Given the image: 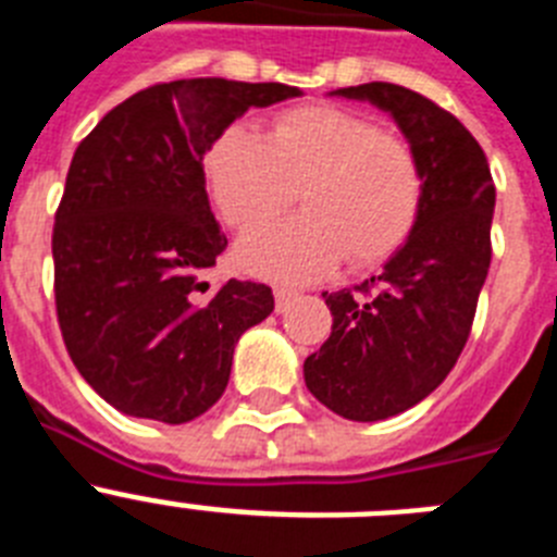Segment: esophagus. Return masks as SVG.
Returning a JSON list of instances; mask_svg holds the SVG:
<instances>
[{
    "label": "esophagus",
    "instance_id": "obj_1",
    "mask_svg": "<svg viewBox=\"0 0 557 557\" xmlns=\"http://www.w3.org/2000/svg\"><path fill=\"white\" fill-rule=\"evenodd\" d=\"M273 295H275V309H278V312H284V309L289 307V301H293V298H298V289L289 287V284H275Z\"/></svg>",
    "mask_w": 557,
    "mask_h": 557
}]
</instances>
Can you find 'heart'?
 Listing matches in <instances>:
<instances>
[{"label": "heart", "instance_id": "1", "mask_svg": "<svg viewBox=\"0 0 557 557\" xmlns=\"http://www.w3.org/2000/svg\"><path fill=\"white\" fill-rule=\"evenodd\" d=\"M225 223L250 234L278 220L301 191L304 214L250 236L243 262L287 278H312L346 256L368 268L407 243L424 203L410 145L376 122L332 106L284 111L268 139L248 125L220 133L206 156Z\"/></svg>", "mask_w": 557, "mask_h": 557}]
</instances>
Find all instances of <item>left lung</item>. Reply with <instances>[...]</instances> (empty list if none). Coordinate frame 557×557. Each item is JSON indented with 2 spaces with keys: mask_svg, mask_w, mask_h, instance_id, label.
Masks as SVG:
<instances>
[{
  "mask_svg": "<svg viewBox=\"0 0 557 557\" xmlns=\"http://www.w3.org/2000/svg\"><path fill=\"white\" fill-rule=\"evenodd\" d=\"M337 95L398 122L424 175V203L379 275L323 293L332 334L304 362L307 387L348 421H382L430 396L455 368L491 268L496 189L482 147L455 113L396 83Z\"/></svg>",
  "mask_w": 557,
  "mask_h": 557,
  "instance_id": "1",
  "label": "left lung"
}]
</instances>
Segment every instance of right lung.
<instances>
[{
  "label": "right lung",
  "mask_w": 557,
  "mask_h": 557,
  "mask_svg": "<svg viewBox=\"0 0 557 557\" xmlns=\"http://www.w3.org/2000/svg\"><path fill=\"white\" fill-rule=\"evenodd\" d=\"M284 83H156L77 145L52 225L55 312L66 351L108 405L186 424L231 376L245 329L273 312L268 284L203 273L228 248L206 195L203 156L250 106L298 97Z\"/></svg>",
  "instance_id": "right-lung-1"
}]
</instances>
